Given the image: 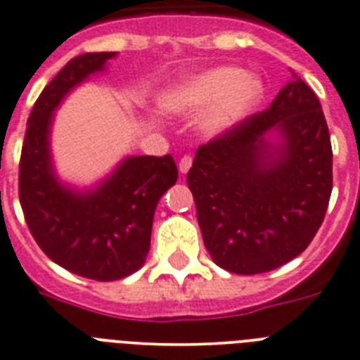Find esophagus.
Here are the masks:
<instances>
[{
    "label": "esophagus",
    "instance_id": "34e87169",
    "mask_svg": "<svg viewBox=\"0 0 360 360\" xmlns=\"http://www.w3.org/2000/svg\"><path fill=\"white\" fill-rule=\"evenodd\" d=\"M192 167V156H183L179 161V172L181 174H186Z\"/></svg>",
    "mask_w": 360,
    "mask_h": 360
}]
</instances>
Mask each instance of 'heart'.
Returning <instances> with one entry per match:
<instances>
[{"label":"heart","mask_w":360,"mask_h":360,"mask_svg":"<svg viewBox=\"0 0 360 360\" xmlns=\"http://www.w3.org/2000/svg\"><path fill=\"white\" fill-rule=\"evenodd\" d=\"M264 93V82L242 68L215 66L167 87L158 102L172 115L204 111L200 131L206 136H220L252 115Z\"/></svg>","instance_id":"1"}]
</instances>
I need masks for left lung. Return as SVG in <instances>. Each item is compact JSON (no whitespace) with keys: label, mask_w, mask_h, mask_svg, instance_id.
Returning <instances> with one entry per match:
<instances>
[{"label":"left lung","mask_w":360,"mask_h":360,"mask_svg":"<svg viewBox=\"0 0 360 360\" xmlns=\"http://www.w3.org/2000/svg\"><path fill=\"white\" fill-rule=\"evenodd\" d=\"M186 181L219 267L258 274L296 258L332 193V145L316 93L292 71L269 109L197 148Z\"/></svg>","instance_id":"left-lung-1"}]
</instances>
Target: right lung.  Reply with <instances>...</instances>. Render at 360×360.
<instances>
[{
  "mask_svg": "<svg viewBox=\"0 0 360 360\" xmlns=\"http://www.w3.org/2000/svg\"><path fill=\"white\" fill-rule=\"evenodd\" d=\"M115 57L116 51L79 55L55 75L34 103L19 161V200L39 248L60 267L98 281L122 280L145 264L156 206L177 181L170 154L127 156L98 184L82 190L55 174V111Z\"/></svg>",
  "mask_w": 360,
  "mask_h": 360,
  "instance_id": "1",
  "label": "right lung"
}]
</instances>
